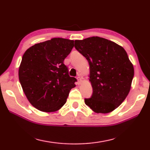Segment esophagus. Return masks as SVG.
<instances>
[{
  "label": "esophagus",
  "mask_w": 150,
  "mask_h": 150,
  "mask_svg": "<svg viewBox=\"0 0 150 150\" xmlns=\"http://www.w3.org/2000/svg\"><path fill=\"white\" fill-rule=\"evenodd\" d=\"M77 79L79 84H81V82H82V79H81V77H80V76H78V77H77Z\"/></svg>",
  "instance_id": "esophagus-1"
}]
</instances>
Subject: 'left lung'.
I'll list each match as a JSON object with an SVG mask.
<instances>
[{"instance_id": "8db88e82", "label": "left lung", "mask_w": 150, "mask_h": 150, "mask_svg": "<svg viewBox=\"0 0 150 150\" xmlns=\"http://www.w3.org/2000/svg\"><path fill=\"white\" fill-rule=\"evenodd\" d=\"M75 47L87 59L93 95L86 105L96 113L118 108L131 88L134 69L124 48L107 39L93 36L75 40Z\"/></svg>"}]
</instances>
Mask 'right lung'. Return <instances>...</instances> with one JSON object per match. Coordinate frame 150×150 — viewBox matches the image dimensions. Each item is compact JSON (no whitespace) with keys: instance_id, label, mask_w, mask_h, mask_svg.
Instances as JSON below:
<instances>
[{"instance_id":"add662e5","label":"right lung","mask_w":150,"mask_h":150,"mask_svg":"<svg viewBox=\"0 0 150 150\" xmlns=\"http://www.w3.org/2000/svg\"><path fill=\"white\" fill-rule=\"evenodd\" d=\"M73 40L55 38L28 48L20 63L18 77L25 95L35 108L55 112L65 105L77 79L70 77L63 62Z\"/></svg>"}]
</instances>
